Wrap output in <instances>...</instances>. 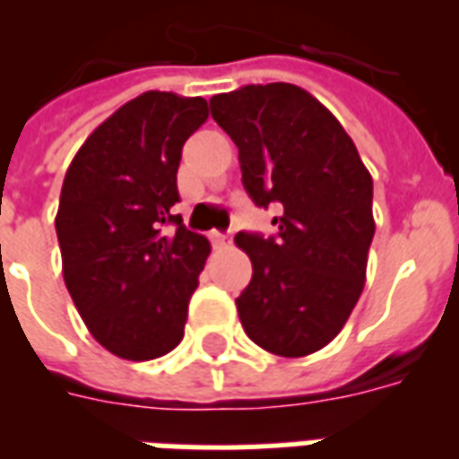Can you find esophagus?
Masks as SVG:
<instances>
[{
  "label": "esophagus",
  "instance_id": "esophagus-1",
  "mask_svg": "<svg viewBox=\"0 0 459 459\" xmlns=\"http://www.w3.org/2000/svg\"><path fill=\"white\" fill-rule=\"evenodd\" d=\"M211 240H213V246H216V248L229 246V236H226V233H219V230H213V233H211Z\"/></svg>",
  "mask_w": 459,
  "mask_h": 459
}]
</instances>
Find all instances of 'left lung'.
Wrapping results in <instances>:
<instances>
[{
	"instance_id": "left-lung-1",
	"label": "left lung",
	"mask_w": 459,
	"mask_h": 459,
	"mask_svg": "<svg viewBox=\"0 0 459 459\" xmlns=\"http://www.w3.org/2000/svg\"><path fill=\"white\" fill-rule=\"evenodd\" d=\"M209 105L238 147L250 199L280 209L275 236H236L253 263L236 299L240 325L270 354H315L364 290L376 230L371 174L337 117L299 85H243Z\"/></svg>"
}]
</instances>
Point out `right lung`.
I'll return each instance as SVG.
<instances>
[{
  "instance_id": "add662e5",
  "label": "right lung",
  "mask_w": 459,
  "mask_h": 459,
  "mask_svg": "<svg viewBox=\"0 0 459 459\" xmlns=\"http://www.w3.org/2000/svg\"><path fill=\"white\" fill-rule=\"evenodd\" d=\"M204 98L147 91L115 110L65 171L56 233L65 288L110 354L150 361L184 337L209 240L171 213L181 147Z\"/></svg>"
}]
</instances>
